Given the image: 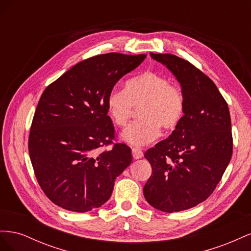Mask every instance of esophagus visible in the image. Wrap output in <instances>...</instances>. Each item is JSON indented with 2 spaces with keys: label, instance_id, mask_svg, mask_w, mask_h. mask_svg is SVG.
<instances>
[{
  "label": "esophagus",
  "instance_id": "obj_1",
  "mask_svg": "<svg viewBox=\"0 0 251 251\" xmlns=\"http://www.w3.org/2000/svg\"><path fill=\"white\" fill-rule=\"evenodd\" d=\"M132 155H133L134 159H140V158H142L143 153H142V151L140 149L133 148L132 149Z\"/></svg>",
  "mask_w": 251,
  "mask_h": 251
}]
</instances>
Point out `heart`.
Masks as SVG:
<instances>
[{
    "label": "heart",
    "mask_w": 251,
    "mask_h": 251,
    "mask_svg": "<svg viewBox=\"0 0 251 251\" xmlns=\"http://www.w3.org/2000/svg\"><path fill=\"white\" fill-rule=\"evenodd\" d=\"M113 124L125 126L133 108H139V120L121 133L123 141L134 147H143L156 140L160 126L176 127L183 117L185 98L181 87L170 82L160 72L148 70L126 81L125 90L112 89L105 101Z\"/></svg>",
    "instance_id": "heart-1"
}]
</instances>
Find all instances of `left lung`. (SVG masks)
Returning a JSON list of instances; mask_svg holds the SVG:
<instances>
[{
    "instance_id": "1",
    "label": "left lung",
    "mask_w": 251,
    "mask_h": 251,
    "mask_svg": "<svg viewBox=\"0 0 251 251\" xmlns=\"http://www.w3.org/2000/svg\"><path fill=\"white\" fill-rule=\"evenodd\" d=\"M151 57L177 78L185 108L170 137L144 154L153 175L143 187V195L156 209L181 211L208 198L230 161L229 110L214 81L187 60L155 53Z\"/></svg>"
}]
</instances>
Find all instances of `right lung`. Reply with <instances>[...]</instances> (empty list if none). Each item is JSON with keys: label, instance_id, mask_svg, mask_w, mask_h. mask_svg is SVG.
<instances>
[{"label": "right lung", "instance_id": "add662e5", "mask_svg": "<svg viewBox=\"0 0 251 251\" xmlns=\"http://www.w3.org/2000/svg\"><path fill=\"white\" fill-rule=\"evenodd\" d=\"M146 54L107 53L73 66L45 89L29 134V155L45 195L70 211L101 206L115 179L132 162L131 149L116 143L105 101L116 82Z\"/></svg>", "mask_w": 251, "mask_h": 251}]
</instances>
